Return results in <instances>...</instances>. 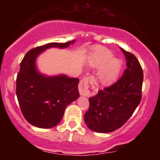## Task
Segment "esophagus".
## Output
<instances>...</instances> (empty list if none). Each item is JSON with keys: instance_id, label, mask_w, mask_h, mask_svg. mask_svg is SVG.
<instances>
[{"instance_id": "obj_1", "label": "esophagus", "mask_w": 160, "mask_h": 160, "mask_svg": "<svg viewBox=\"0 0 160 160\" xmlns=\"http://www.w3.org/2000/svg\"><path fill=\"white\" fill-rule=\"evenodd\" d=\"M96 84V80L93 76L86 77L80 80L79 84V92L80 94L84 96H88L90 94V89Z\"/></svg>"}]
</instances>
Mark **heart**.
I'll return each instance as SVG.
<instances>
[{"instance_id":"b5f03b06","label":"heart","mask_w":160,"mask_h":160,"mask_svg":"<svg viewBox=\"0 0 160 160\" xmlns=\"http://www.w3.org/2000/svg\"><path fill=\"white\" fill-rule=\"evenodd\" d=\"M113 54L108 49L98 47L89 58L92 67L100 68L98 78L104 84L113 82L118 77L121 69V62L117 58H113Z\"/></svg>"}]
</instances>
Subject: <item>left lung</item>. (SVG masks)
I'll use <instances>...</instances> for the list:
<instances>
[{
  "label": "left lung",
  "mask_w": 160,
  "mask_h": 160,
  "mask_svg": "<svg viewBox=\"0 0 160 160\" xmlns=\"http://www.w3.org/2000/svg\"><path fill=\"white\" fill-rule=\"evenodd\" d=\"M120 49L126 56L127 66L124 73L117 82L99 89L98 94L89 98V108L84 120L88 127L96 132H111L123 126L142 97V68L132 53Z\"/></svg>",
  "instance_id": "obj_1"
}]
</instances>
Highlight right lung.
Returning <instances> with one entry per match:
<instances>
[{"label":"right lung","mask_w":160,"mask_h":160,"mask_svg":"<svg viewBox=\"0 0 160 160\" xmlns=\"http://www.w3.org/2000/svg\"><path fill=\"white\" fill-rule=\"evenodd\" d=\"M75 40L66 43H50L28 52L20 63L16 78V96L22 113L28 122L39 128H48L62 120L67 106L78 98V78L65 75L45 77L38 73L35 59L49 47L65 48Z\"/></svg>","instance_id":"add662e5"}]
</instances>
